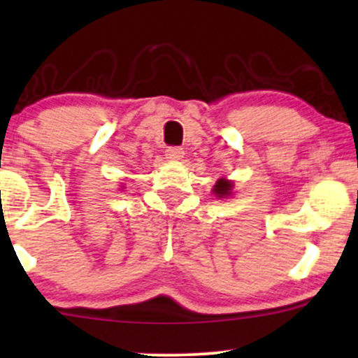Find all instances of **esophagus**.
<instances>
[{
    "label": "esophagus",
    "mask_w": 358,
    "mask_h": 358,
    "mask_svg": "<svg viewBox=\"0 0 358 358\" xmlns=\"http://www.w3.org/2000/svg\"><path fill=\"white\" fill-rule=\"evenodd\" d=\"M183 155H185V151L178 146L168 148V150H166V158L171 159V162H180V159L183 158Z\"/></svg>",
    "instance_id": "obj_1"
}]
</instances>
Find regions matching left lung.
I'll return each instance as SVG.
<instances>
[{
    "mask_svg": "<svg viewBox=\"0 0 358 358\" xmlns=\"http://www.w3.org/2000/svg\"><path fill=\"white\" fill-rule=\"evenodd\" d=\"M232 182H229V180L225 178H220L217 180V183L213 185V193H215L219 199H227V196L232 195Z\"/></svg>",
    "mask_w": 358,
    "mask_h": 358,
    "instance_id": "1",
    "label": "left lung"
}]
</instances>
